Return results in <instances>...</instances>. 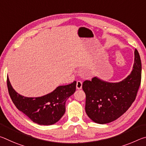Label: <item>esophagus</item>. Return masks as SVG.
Returning <instances> with one entry per match:
<instances>
[{
  "label": "esophagus",
  "instance_id": "1",
  "mask_svg": "<svg viewBox=\"0 0 146 146\" xmlns=\"http://www.w3.org/2000/svg\"><path fill=\"white\" fill-rule=\"evenodd\" d=\"M82 82H81V81L78 80L76 82V87L77 90H80L81 88H82Z\"/></svg>",
  "mask_w": 146,
  "mask_h": 146
}]
</instances>
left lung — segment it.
<instances>
[{
  "instance_id": "left-lung-1",
  "label": "left lung",
  "mask_w": 146,
  "mask_h": 146,
  "mask_svg": "<svg viewBox=\"0 0 146 146\" xmlns=\"http://www.w3.org/2000/svg\"><path fill=\"white\" fill-rule=\"evenodd\" d=\"M141 60L135 49L133 69L124 80L116 83L97 77L85 80L82 89L86 93V114L93 122L101 124L117 120L135 101L141 82Z\"/></svg>"
}]
</instances>
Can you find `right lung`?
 <instances>
[{
    "mask_svg": "<svg viewBox=\"0 0 146 146\" xmlns=\"http://www.w3.org/2000/svg\"><path fill=\"white\" fill-rule=\"evenodd\" d=\"M76 81L60 86L53 92L40 97H26L17 93L7 78L9 96L19 111L39 125H52L57 122L66 111V102L75 93Z\"/></svg>",
    "mask_w": 146,
    "mask_h": 146,
    "instance_id": "add662e5",
    "label": "right lung"
}]
</instances>
